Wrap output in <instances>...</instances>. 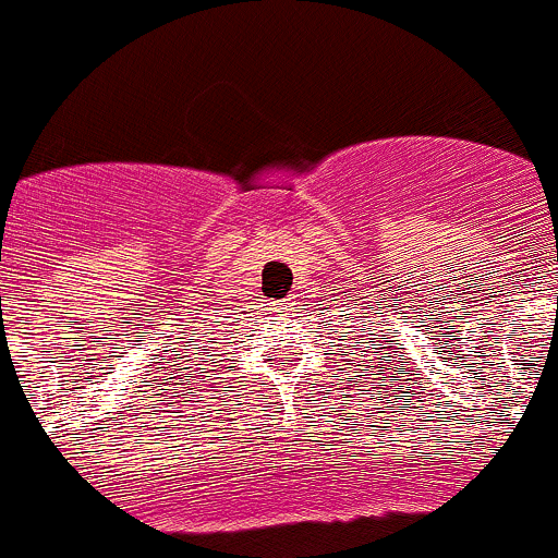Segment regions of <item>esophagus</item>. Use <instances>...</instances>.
Here are the masks:
<instances>
[{
	"label": "esophagus",
	"mask_w": 558,
	"mask_h": 558,
	"mask_svg": "<svg viewBox=\"0 0 558 558\" xmlns=\"http://www.w3.org/2000/svg\"><path fill=\"white\" fill-rule=\"evenodd\" d=\"M274 313H282V315H295L299 313V306H295V299H284L279 301V304H274Z\"/></svg>",
	"instance_id": "obj_1"
}]
</instances>
